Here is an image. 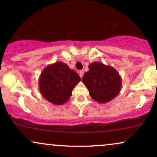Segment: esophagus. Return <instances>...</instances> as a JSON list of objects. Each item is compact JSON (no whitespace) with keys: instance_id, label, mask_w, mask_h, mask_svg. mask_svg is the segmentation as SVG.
I'll use <instances>...</instances> for the list:
<instances>
[{"instance_id":"esophagus-1","label":"esophagus","mask_w":157,"mask_h":157,"mask_svg":"<svg viewBox=\"0 0 157 157\" xmlns=\"http://www.w3.org/2000/svg\"><path fill=\"white\" fill-rule=\"evenodd\" d=\"M83 75H84V71H82V70H81V71H79V75H80V77H81V78H82V76H83Z\"/></svg>"}]
</instances>
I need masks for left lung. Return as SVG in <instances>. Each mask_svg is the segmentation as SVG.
Here are the masks:
<instances>
[{"label":"left lung","mask_w":157,"mask_h":157,"mask_svg":"<svg viewBox=\"0 0 157 157\" xmlns=\"http://www.w3.org/2000/svg\"><path fill=\"white\" fill-rule=\"evenodd\" d=\"M89 68L82 81L93 100L99 103H106L117 96L121 90L122 79L114 68L100 62H93Z\"/></svg>","instance_id":"obj_1"}]
</instances>
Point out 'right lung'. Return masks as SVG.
<instances>
[{"label":"right lung","mask_w":157,"mask_h":157,"mask_svg":"<svg viewBox=\"0 0 157 157\" xmlns=\"http://www.w3.org/2000/svg\"><path fill=\"white\" fill-rule=\"evenodd\" d=\"M81 80L76 71L67 64L55 62L48 65L39 77V89L42 96L54 105H63L69 100L74 88Z\"/></svg>","instance_id":"obj_1"}]
</instances>
